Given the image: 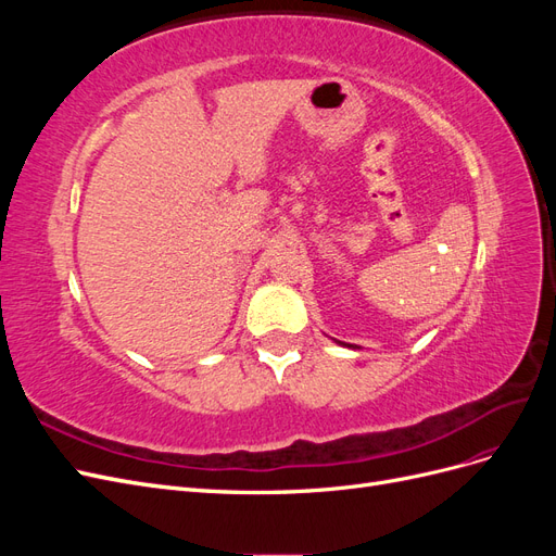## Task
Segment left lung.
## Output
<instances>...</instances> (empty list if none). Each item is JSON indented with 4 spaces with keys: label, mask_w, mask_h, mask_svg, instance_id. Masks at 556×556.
<instances>
[{
    "label": "left lung",
    "mask_w": 556,
    "mask_h": 556,
    "mask_svg": "<svg viewBox=\"0 0 556 556\" xmlns=\"http://www.w3.org/2000/svg\"><path fill=\"white\" fill-rule=\"evenodd\" d=\"M350 348H352V345H350Z\"/></svg>",
    "instance_id": "obj_1"
}]
</instances>
